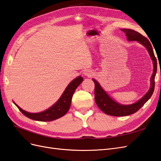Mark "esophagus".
I'll use <instances>...</instances> for the list:
<instances>
[{
	"instance_id": "34e87169",
	"label": "esophagus",
	"mask_w": 161,
	"mask_h": 161,
	"mask_svg": "<svg viewBox=\"0 0 161 161\" xmlns=\"http://www.w3.org/2000/svg\"><path fill=\"white\" fill-rule=\"evenodd\" d=\"M94 71H92V70L90 69H86L84 71V75L86 77H91L92 75H94Z\"/></svg>"
}]
</instances>
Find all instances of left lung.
<instances>
[{
	"label": "left lung",
	"instance_id": "1",
	"mask_svg": "<svg viewBox=\"0 0 161 161\" xmlns=\"http://www.w3.org/2000/svg\"><path fill=\"white\" fill-rule=\"evenodd\" d=\"M121 30L125 34L128 41H137L144 46L152 59L154 69L153 75L150 78V87L149 90L142 98L137 100L135 103L131 104H121L118 103L103 90L97 81L92 79L95 84L94 96L96 104L101 111H103L105 114L114 117L130 115V114L136 113L142 108V107L144 106V104L150 98L151 96L153 94L155 83L154 79L157 71V58L154 56L152 45H151L150 41L144 36L135 30L131 29H123Z\"/></svg>",
	"mask_w": 161,
	"mask_h": 161
}]
</instances>
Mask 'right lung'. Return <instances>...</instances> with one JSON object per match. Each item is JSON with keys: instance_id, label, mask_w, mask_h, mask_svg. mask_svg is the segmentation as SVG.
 I'll return each mask as SVG.
<instances>
[{"instance_id": "obj_1", "label": "right lung", "mask_w": 161, "mask_h": 161, "mask_svg": "<svg viewBox=\"0 0 161 161\" xmlns=\"http://www.w3.org/2000/svg\"><path fill=\"white\" fill-rule=\"evenodd\" d=\"M83 80V77L81 76H78L72 80L67 86L60 98L52 107L42 112L36 113L27 112L18 106L14 101L13 102L27 117L38 121H51L64 116L67 113L71 106L73 94Z\"/></svg>"}]
</instances>
